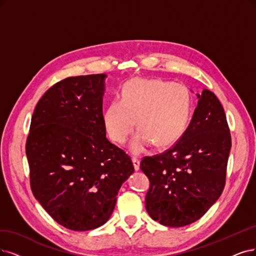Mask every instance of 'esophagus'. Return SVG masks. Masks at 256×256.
Returning a JSON list of instances; mask_svg holds the SVG:
<instances>
[{
  "label": "esophagus",
  "mask_w": 256,
  "mask_h": 256,
  "mask_svg": "<svg viewBox=\"0 0 256 256\" xmlns=\"http://www.w3.org/2000/svg\"><path fill=\"white\" fill-rule=\"evenodd\" d=\"M133 164H134V168L136 170V171H138L139 168H140V160L136 157L133 158Z\"/></svg>",
  "instance_id": "esophagus-1"
}]
</instances>
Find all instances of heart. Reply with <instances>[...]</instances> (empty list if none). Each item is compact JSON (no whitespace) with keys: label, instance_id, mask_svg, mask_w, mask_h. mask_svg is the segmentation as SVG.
Segmentation results:
<instances>
[{"label":"heart","instance_id":"1","mask_svg":"<svg viewBox=\"0 0 256 256\" xmlns=\"http://www.w3.org/2000/svg\"><path fill=\"white\" fill-rule=\"evenodd\" d=\"M192 98L182 83L135 78L121 90L103 112V123L110 140L124 144L136 126L141 132L130 142L141 153L150 142L168 146L180 138L190 118Z\"/></svg>","mask_w":256,"mask_h":256}]
</instances>
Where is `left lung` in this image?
Returning a JSON list of instances; mask_svg holds the SVG:
<instances>
[{
    "label": "left lung",
    "mask_w": 256,
    "mask_h": 256,
    "mask_svg": "<svg viewBox=\"0 0 256 256\" xmlns=\"http://www.w3.org/2000/svg\"><path fill=\"white\" fill-rule=\"evenodd\" d=\"M190 124L162 154L146 156L140 168L148 178L146 209L166 226L190 224L218 200L226 184L231 134L222 103L204 90Z\"/></svg>",
    "instance_id": "obj_1"
}]
</instances>
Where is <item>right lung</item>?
Returning a JSON list of instances; mask_svg holds the SVG:
<instances>
[{
  "mask_svg": "<svg viewBox=\"0 0 256 256\" xmlns=\"http://www.w3.org/2000/svg\"><path fill=\"white\" fill-rule=\"evenodd\" d=\"M104 74L68 77L36 103L26 156L36 200L72 231H88L110 217L121 184L134 172L130 157L106 138Z\"/></svg>",
  "mask_w": 256,
  "mask_h": 256,
  "instance_id": "1",
  "label": "right lung"
}]
</instances>
